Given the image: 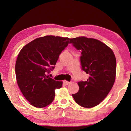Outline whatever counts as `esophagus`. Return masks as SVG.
I'll list each match as a JSON object with an SVG mask.
<instances>
[{
  "mask_svg": "<svg viewBox=\"0 0 131 131\" xmlns=\"http://www.w3.org/2000/svg\"><path fill=\"white\" fill-rule=\"evenodd\" d=\"M63 83L65 84V85H69V84L70 83V82H68V81H67V80H64L63 81Z\"/></svg>",
  "mask_w": 131,
  "mask_h": 131,
  "instance_id": "1",
  "label": "esophagus"
}]
</instances>
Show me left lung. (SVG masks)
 <instances>
[{"label":"left lung","instance_id":"1","mask_svg":"<svg viewBox=\"0 0 131 131\" xmlns=\"http://www.w3.org/2000/svg\"><path fill=\"white\" fill-rule=\"evenodd\" d=\"M70 43L82 52V70L89 74L86 81L78 82L79 89L73 97L82 107L96 106L107 96L115 81V55L108 46L96 39L79 37L70 39Z\"/></svg>","mask_w":131,"mask_h":131}]
</instances>
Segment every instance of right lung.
I'll list each match as a JSON object with an SVG mask.
<instances>
[{"label":"right lung","mask_w":131,"mask_h":131,"mask_svg":"<svg viewBox=\"0 0 131 131\" xmlns=\"http://www.w3.org/2000/svg\"><path fill=\"white\" fill-rule=\"evenodd\" d=\"M70 39L54 36L36 39L24 46L18 55L15 74L18 85L26 100L34 107L42 108L53 101L55 89L62 82L49 78Z\"/></svg>","instance_id":"obj_1"}]
</instances>
